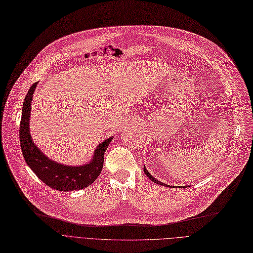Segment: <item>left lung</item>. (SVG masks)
I'll return each instance as SVG.
<instances>
[{"instance_id":"left-lung-1","label":"left lung","mask_w":253,"mask_h":253,"mask_svg":"<svg viewBox=\"0 0 253 253\" xmlns=\"http://www.w3.org/2000/svg\"><path fill=\"white\" fill-rule=\"evenodd\" d=\"M144 172H145V174L149 177V179H151L154 183H157V184H161V185H164V186H168V188H173V185H169V184H166V183H164V182H161V181H158V180H156V178H154V177L148 172V170L146 169V167L144 166ZM182 188V186H181Z\"/></svg>"}]
</instances>
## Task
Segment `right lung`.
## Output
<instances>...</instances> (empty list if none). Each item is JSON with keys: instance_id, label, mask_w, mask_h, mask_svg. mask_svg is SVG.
Listing matches in <instances>:
<instances>
[{"instance_id": "1", "label": "right lung", "mask_w": 253, "mask_h": 253, "mask_svg": "<svg viewBox=\"0 0 253 253\" xmlns=\"http://www.w3.org/2000/svg\"><path fill=\"white\" fill-rule=\"evenodd\" d=\"M37 83L39 82H35L28 90L23 103L20 125V142L25 161L35 175L54 190L69 192L86 188L100 175L103 163H104V153L114 136L106 138L105 141H103L97 146L90 162L87 164L81 166H68L50 160L35 145L30 134L29 124L31 102Z\"/></svg>"}]
</instances>
